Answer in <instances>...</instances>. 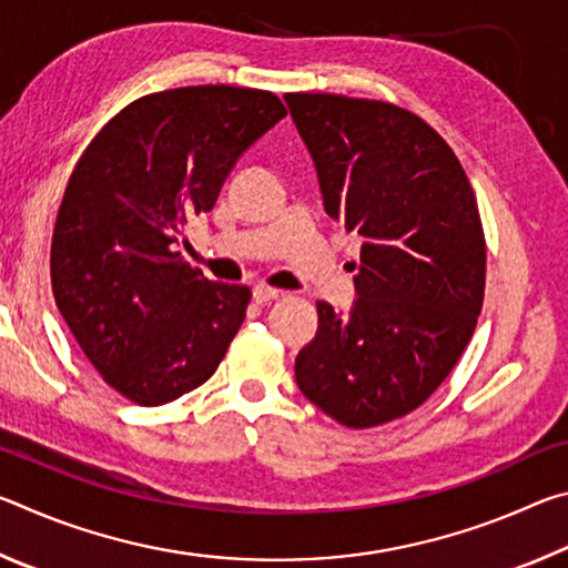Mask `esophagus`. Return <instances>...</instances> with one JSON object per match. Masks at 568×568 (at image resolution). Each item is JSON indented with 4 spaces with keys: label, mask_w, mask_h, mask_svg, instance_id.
<instances>
[{
    "label": "esophagus",
    "mask_w": 568,
    "mask_h": 568,
    "mask_svg": "<svg viewBox=\"0 0 568 568\" xmlns=\"http://www.w3.org/2000/svg\"><path fill=\"white\" fill-rule=\"evenodd\" d=\"M283 291H277V287H271L265 283H257L253 287V301L255 303H267V301H275V297H281Z\"/></svg>",
    "instance_id": "34e87169"
}]
</instances>
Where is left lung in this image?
Listing matches in <instances>:
<instances>
[{"mask_svg":"<svg viewBox=\"0 0 568 568\" xmlns=\"http://www.w3.org/2000/svg\"><path fill=\"white\" fill-rule=\"evenodd\" d=\"M285 102L325 213L363 240L358 297L345 313L318 301L295 383L343 426H381L418 408L474 335L486 285L474 190L446 140L408 110L323 92Z\"/></svg>","mask_w":568,"mask_h":568,"instance_id":"obj_1","label":"left lung"}]
</instances>
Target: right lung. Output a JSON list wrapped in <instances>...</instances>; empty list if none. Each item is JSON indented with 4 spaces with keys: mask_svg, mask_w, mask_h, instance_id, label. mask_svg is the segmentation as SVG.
Listing matches in <instances>:
<instances>
[{
    "mask_svg": "<svg viewBox=\"0 0 568 568\" xmlns=\"http://www.w3.org/2000/svg\"><path fill=\"white\" fill-rule=\"evenodd\" d=\"M285 118L273 92L203 84L148 94L104 124L67 182L52 235L64 323L110 386L162 406L203 386L245 321L247 285L180 261L240 155Z\"/></svg>",
    "mask_w": 568,
    "mask_h": 568,
    "instance_id": "add662e5",
    "label": "right lung"
}]
</instances>
